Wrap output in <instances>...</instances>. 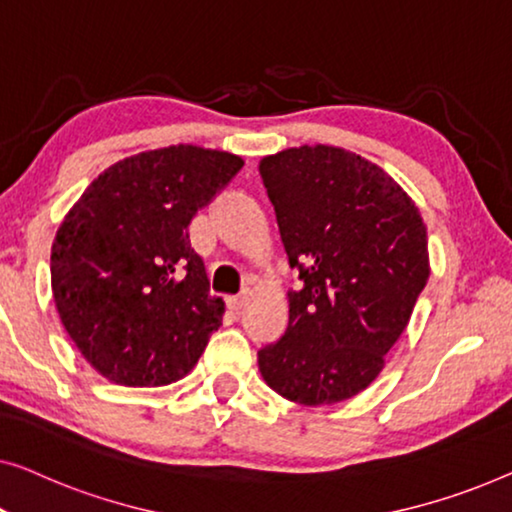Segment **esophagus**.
Instances as JSON below:
<instances>
[{"mask_svg": "<svg viewBox=\"0 0 512 512\" xmlns=\"http://www.w3.org/2000/svg\"><path fill=\"white\" fill-rule=\"evenodd\" d=\"M246 304H248V294L246 292L236 294V297H227V306L232 308V311H241V308Z\"/></svg>", "mask_w": 512, "mask_h": 512, "instance_id": "obj_1", "label": "esophagus"}]
</instances>
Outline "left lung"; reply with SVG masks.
<instances>
[{"label":"left lung","mask_w":512,"mask_h":512,"mask_svg":"<svg viewBox=\"0 0 512 512\" xmlns=\"http://www.w3.org/2000/svg\"><path fill=\"white\" fill-rule=\"evenodd\" d=\"M259 174L290 266V322L257 352L273 392L329 406L366 390L385 366L429 278L427 227L378 164L336 146L266 155Z\"/></svg>","instance_id":"8db88e82"}]
</instances>
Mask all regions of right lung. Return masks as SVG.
Masks as SVG:
<instances>
[{
  "mask_svg": "<svg viewBox=\"0 0 512 512\" xmlns=\"http://www.w3.org/2000/svg\"><path fill=\"white\" fill-rule=\"evenodd\" d=\"M225 150L178 143L115 162L64 215L50 285L71 341L125 387H160L197 364L222 325L190 222L239 174Z\"/></svg>",
  "mask_w": 512,
  "mask_h": 512,
  "instance_id": "obj_1",
  "label": "right lung"
}]
</instances>
